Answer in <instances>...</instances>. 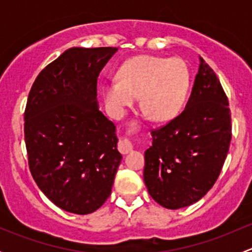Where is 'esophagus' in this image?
<instances>
[{
    "label": "esophagus",
    "instance_id": "esophagus-1",
    "mask_svg": "<svg viewBox=\"0 0 252 252\" xmlns=\"http://www.w3.org/2000/svg\"><path fill=\"white\" fill-rule=\"evenodd\" d=\"M133 144H131L129 139H121L118 141V150L122 152V154H128V152L133 151Z\"/></svg>",
    "mask_w": 252,
    "mask_h": 252
}]
</instances>
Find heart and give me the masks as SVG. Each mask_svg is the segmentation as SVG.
Masks as SVG:
<instances>
[{"mask_svg": "<svg viewBox=\"0 0 252 252\" xmlns=\"http://www.w3.org/2000/svg\"><path fill=\"white\" fill-rule=\"evenodd\" d=\"M189 89V69L180 58L138 56L126 61L117 79L106 81L102 95L107 110L119 118L140 97L141 108L155 121L178 113Z\"/></svg>", "mask_w": 252, "mask_h": 252, "instance_id": "1", "label": "heart"}]
</instances>
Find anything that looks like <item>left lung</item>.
Here are the masks:
<instances>
[{
    "mask_svg": "<svg viewBox=\"0 0 252 252\" xmlns=\"http://www.w3.org/2000/svg\"><path fill=\"white\" fill-rule=\"evenodd\" d=\"M151 134L144 182L152 199L169 210L199 201L217 180L232 140L228 97L204 58L185 110Z\"/></svg>",
    "mask_w": 252,
    "mask_h": 252,
    "instance_id": "1",
    "label": "left lung"
}]
</instances>
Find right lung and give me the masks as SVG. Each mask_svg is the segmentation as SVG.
<instances>
[{
  "label": "right lung",
  "instance_id": "1",
  "mask_svg": "<svg viewBox=\"0 0 252 252\" xmlns=\"http://www.w3.org/2000/svg\"><path fill=\"white\" fill-rule=\"evenodd\" d=\"M117 47H72L35 79L24 112L32 178L62 210L88 215L110 197L122 155L97 105V78Z\"/></svg>",
  "mask_w": 252,
  "mask_h": 252
}]
</instances>
